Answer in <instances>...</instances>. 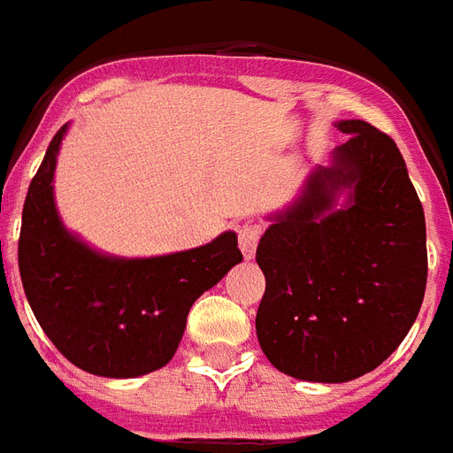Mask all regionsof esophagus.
Listing matches in <instances>:
<instances>
[{
	"label": "esophagus",
	"mask_w": 453,
	"mask_h": 453,
	"mask_svg": "<svg viewBox=\"0 0 453 453\" xmlns=\"http://www.w3.org/2000/svg\"><path fill=\"white\" fill-rule=\"evenodd\" d=\"M259 236H262V226L257 222H243L238 226V248H241V252L245 255V259H252V257H255Z\"/></svg>",
	"instance_id": "34e87169"
}]
</instances>
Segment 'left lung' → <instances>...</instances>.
Masks as SVG:
<instances>
[{"label":"left lung","instance_id":"1","mask_svg":"<svg viewBox=\"0 0 453 453\" xmlns=\"http://www.w3.org/2000/svg\"><path fill=\"white\" fill-rule=\"evenodd\" d=\"M349 140L318 168L257 248L266 289L257 339L276 370L343 383L403 343L426 295V217L397 144L367 121H339ZM350 188L349 205L332 211Z\"/></svg>","mask_w":453,"mask_h":453}]
</instances>
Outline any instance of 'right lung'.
<instances>
[{
    "label": "right lung",
    "mask_w": 453,
    "mask_h": 453,
    "mask_svg": "<svg viewBox=\"0 0 453 453\" xmlns=\"http://www.w3.org/2000/svg\"><path fill=\"white\" fill-rule=\"evenodd\" d=\"M65 128L32 177L18 238V269L35 318L79 370L130 379L175 356L191 303L243 255L234 231L203 248L150 259L93 252L65 229L53 203V170Z\"/></svg>",
    "instance_id": "add662e5"
}]
</instances>
